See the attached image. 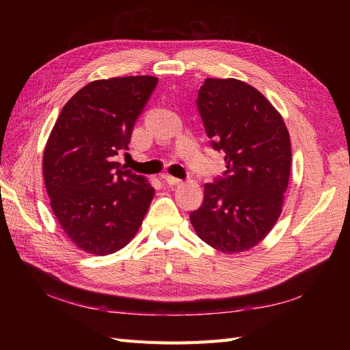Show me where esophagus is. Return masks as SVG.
<instances>
[{
    "label": "esophagus",
    "mask_w": 350,
    "mask_h": 350,
    "mask_svg": "<svg viewBox=\"0 0 350 350\" xmlns=\"http://www.w3.org/2000/svg\"><path fill=\"white\" fill-rule=\"evenodd\" d=\"M163 179H165V183L169 184V185H178V184L183 183L179 178H175V176H171V175H165Z\"/></svg>",
    "instance_id": "1"
}]
</instances>
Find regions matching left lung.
<instances>
[{
  "mask_svg": "<svg viewBox=\"0 0 350 350\" xmlns=\"http://www.w3.org/2000/svg\"><path fill=\"white\" fill-rule=\"evenodd\" d=\"M197 108L226 171L204 185L189 220L210 247L234 254L261 242L276 224L289 184L291 139L282 115L250 84L206 79Z\"/></svg>",
  "mask_w": 350,
  "mask_h": 350,
  "instance_id": "8db88e82",
  "label": "left lung"
}]
</instances>
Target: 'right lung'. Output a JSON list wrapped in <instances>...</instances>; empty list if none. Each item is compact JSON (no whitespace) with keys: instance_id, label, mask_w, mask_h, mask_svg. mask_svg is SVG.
Returning a JSON list of instances; mask_svg holds the SVG:
<instances>
[{"instance_id":"add662e5","label":"right lung","mask_w":350,"mask_h":350,"mask_svg":"<svg viewBox=\"0 0 350 350\" xmlns=\"http://www.w3.org/2000/svg\"><path fill=\"white\" fill-rule=\"evenodd\" d=\"M156 84L152 76L92 81L66 103L49 134L44 179L51 207L68 238L89 254L124 248L150 207L154 188L116 154L129 150Z\"/></svg>"}]
</instances>
